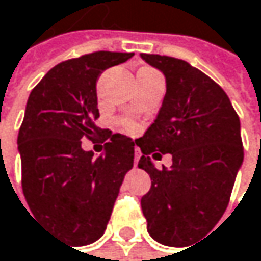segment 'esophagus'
<instances>
[{
  "label": "esophagus",
  "instance_id": "esophagus-1",
  "mask_svg": "<svg viewBox=\"0 0 261 261\" xmlns=\"http://www.w3.org/2000/svg\"><path fill=\"white\" fill-rule=\"evenodd\" d=\"M140 156H141V153H140L138 150H135V158H134V164H135V166H138V161H140Z\"/></svg>",
  "mask_w": 261,
  "mask_h": 261
}]
</instances>
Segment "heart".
I'll return each instance as SVG.
<instances>
[{"label": "heart", "instance_id": "b5f03b06", "mask_svg": "<svg viewBox=\"0 0 261 261\" xmlns=\"http://www.w3.org/2000/svg\"><path fill=\"white\" fill-rule=\"evenodd\" d=\"M141 69H150V71H155V69H152V68H141ZM120 126L126 130V132H135L137 130V126H135V123L134 121H130V120H127V118H124V120H121L120 121Z\"/></svg>", "mask_w": 261, "mask_h": 261}]
</instances>
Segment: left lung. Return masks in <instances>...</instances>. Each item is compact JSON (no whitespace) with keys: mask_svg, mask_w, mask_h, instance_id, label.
Here are the masks:
<instances>
[{"mask_svg":"<svg viewBox=\"0 0 261 261\" xmlns=\"http://www.w3.org/2000/svg\"><path fill=\"white\" fill-rule=\"evenodd\" d=\"M141 58L167 82L156 120L135 140L138 167L152 179L141 208L156 242L182 248L208 234L228 206L243 161L240 120L225 91L197 68L170 56ZM166 153L172 167L156 169L150 158Z\"/></svg>","mask_w":261,"mask_h":261,"instance_id":"obj_1","label":"left lung"}]
</instances>
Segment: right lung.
<instances>
[{
    "mask_svg": "<svg viewBox=\"0 0 261 261\" xmlns=\"http://www.w3.org/2000/svg\"><path fill=\"white\" fill-rule=\"evenodd\" d=\"M132 56L94 51L64 61L44 75L27 101L18 134L22 193L33 217L74 246L103 236L123 178L134 166L135 143L95 124L98 75ZM83 138L106 141L105 153L95 159L85 152Z\"/></svg>",
    "mask_w": 261,
    "mask_h": 261,
    "instance_id": "1",
    "label": "right lung"
}]
</instances>
